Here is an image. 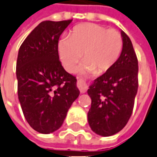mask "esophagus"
I'll return each instance as SVG.
<instances>
[{
	"label": "esophagus",
	"mask_w": 157,
	"mask_h": 157,
	"mask_svg": "<svg viewBox=\"0 0 157 157\" xmlns=\"http://www.w3.org/2000/svg\"><path fill=\"white\" fill-rule=\"evenodd\" d=\"M77 85H78V89H79L81 93H85L87 89H88L87 84L84 80H82V79H78Z\"/></svg>",
	"instance_id": "obj_1"
}]
</instances>
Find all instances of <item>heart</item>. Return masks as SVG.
<instances>
[{
  "mask_svg": "<svg viewBox=\"0 0 157 157\" xmlns=\"http://www.w3.org/2000/svg\"><path fill=\"white\" fill-rule=\"evenodd\" d=\"M68 36L58 41L57 53L62 66L69 72L75 70L82 53L85 60L78 70L80 74L96 72L102 74L113 67L121 54V35L113 29L86 23L74 27Z\"/></svg>",
  "mask_w": 157,
  "mask_h": 157,
  "instance_id": "b5f03b06",
  "label": "heart"
}]
</instances>
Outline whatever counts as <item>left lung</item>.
Listing matches in <instances>:
<instances>
[{
	"mask_svg": "<svg viewBox=\"0 0 157 157\" xmlns=\"http://www.w3.org/2000/svg\"><path fill=\"white\" fill-rule=\"evenodd\" d=\"M123 48L117 61L87 90L91 98L88 122L102 137L121 131L130 119L138 92V59L128 36L121 31Z\"/></svg>",
	"mask_w": 157,
	"mask_h": 157,
	"instance_id": "left-lung-1",
	"label": "left lung"
}]
</instances>
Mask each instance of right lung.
<instances>
[{
    "mask_svg": "<svg viewBox=\"0 0 157 157\" xmlns=\"http://www.w3.org/2000/svg\"><path fill=\"white\" fill-rule=\"evenodd\" d=\"M72 21L41 22L19 48L16 64L19 102L29 125L43 134L62 126L79 96L76 78L66 72L57 53L60 36Z\"/></svg>",
    "mask_w": 157,
    "mask_h": 157,
    "instance_id": "obj_1",
    "label": "right lung"
}]
</instances>
